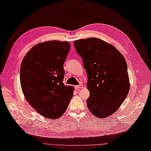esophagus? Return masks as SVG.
I'll list each match as a JSON object with an SVG mask.
<instances>
[{
	"label": "esophagus",
	"mask_w": 151,
	"mask_h": 151,
	"mask_svg": "<svg viewBox=\"0 0 151 151\" xmlns=\"http://www.w3.org/2000/svg\"><path fill=\"white\" fill-rule=\"evenodd\" d=\"M83 88V86L82 84H79V85H77L76 86V88L77 90H79V89H81V88Z\"/></svg>",
	"instance_id": "1"
}]
</instances>
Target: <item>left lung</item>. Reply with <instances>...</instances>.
Here are the masks:
<instances>
[{"instance_id":"left-lung-1","label":"left lung","mask_w":151,"mask_h":151,"mask_svg":"<svg viewBox=\"0 0 151 151\" xmlns=\"http://www.w3.org/2000/svg\"><path fill=\"white\" fill-rule=\"evenodd\" d=\"M86 70L90 97L86 104L99 118H107L123 103L129 90L127 63L111 44L96 38L73 42Z\"/></svg>"}]
</instances>
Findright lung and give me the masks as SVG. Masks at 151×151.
<instances>
[{"mask_svg": "<svg viewBox=\"0 0 151 151\" xmlns=\"http://www.w3.org/2000/svg\"><path fill=\"white\" fill-rule=\"evenodd\" d=\"M70 49L68 42H44L32 47L22 62V90L29 104L45 118L62 116L73 97V88L63 83Z\"/></svg>", "mask_w": 151, "mask_h": 151, "instance_id": "1", "label": "right lung"}]
</instances>
